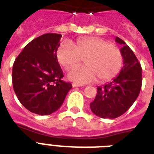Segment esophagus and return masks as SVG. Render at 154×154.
Listing matches in <instances>:
<instances>
[{
  "label": "esophagus",
  "mask_w": 154,
  "mask_h": 154,
  "mask_svg": "<svg viewBox=\"0 0 154 154\" xmlns=\"http://www.w3.org/2000/svg\"><path fill=\"white\" fill-rule=\"evenodd\" d=\"M81 86H83V85H82V84H79V83H72V87H74V88H75V87H81Z\"/></svg>",
  "instance_id": "34e87169"
}]
</instances>
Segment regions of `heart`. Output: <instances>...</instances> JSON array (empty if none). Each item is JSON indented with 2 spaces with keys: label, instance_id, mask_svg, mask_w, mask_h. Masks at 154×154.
Segmentation results:
<instances>
[{
  "label": "heart",
  "instance_id": "1",
  "mask_svg": "<svg viewBox=\"0 0 154 154\" xmlns=\"http://www.w3.org/2000/svg\"><path fill=\"white\" fill-rule=\"evenodd\" d=\"M57 58L66 70L85 59V67L75 68L68 74L70 79L79 83H93L98 78L100 82L111 80L119 74L123 64L122 54L117 46L95 37L78 39L75 46L63 43L58 49Z\"/></svg>",
  "mask_w": 154,
  "mask_h": 154
}]
</instances>
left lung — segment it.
I'll use <instances>...</instances> for the list:
<instances>
[{"label":"left lung","instance_id":"left-lung-1","mask_svg":"<svg viewBox=\"0 0 154 154\" xmlns=\"http://www.w3.org/2000/svg\"><path fill=\"white\" fill-rule=\"evenodd\" d=\"M115 40L123 46L124 66L112 81L97 87L96 98L90 103L92 112L101 118L114 119L128 111L139 96L142 83L141 66L133 51L120 38Z\"/></svg>","mask_w":154,"mask_h":154}]
</instances>
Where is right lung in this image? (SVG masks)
Returning <instances> with one entry per match:
<instances>
[{
	"mask_svg": "<svg viewBox=\"0 0 154 154\" xmlns=\"http://www.w3.org/2000/svg\"><path fill=\"white\" fill-rule=\"evenodd\" d=\"M62 35L45 34L32 40L14 61L13 87L22 105L38 115H50L60 108L71 83L64 82L57 58Z\"/></svg>",
	"mask_w": 154,
	"mask_h": 154,
	"instance_id": "1",
	"label": "right lung"
}]
</instances>
